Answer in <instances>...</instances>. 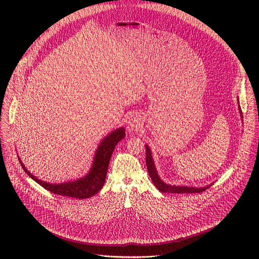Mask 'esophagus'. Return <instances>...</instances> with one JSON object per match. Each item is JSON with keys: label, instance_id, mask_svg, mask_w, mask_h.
Wrapping results in <instances>:
<instances>
[{"label": "esophagus", "instance_id": "34e87169", "mask_svg": "<svg viewBox=\"0 0 259 259\" xmlns=\"http://www.w3.org/2000/svg\"><path fill=\"white\" fill-rule=\"evenodd\" d=\"M141 128V118L138 115L131 116L127 121V129L129 131H138Z\"/></svg>", "mask_w": 259, "mask_h": 259}]
</instances>
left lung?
Masks as SVG:
<instances>
[{"instance_id":"left-lung-1","label":"left lung","mask_w":259,"mask_h":259,"mask_svg":"<svg viewBox=\"0 0 259 259\" xmlns=\"http://www.w3.org/2000/svg\"><path fill=\"white\" fill-rule=\"evenodd\" d=\"M238 102V109H239V113L240 116L242 117V113H241V109L239 106V100ZM146 146V165H147V169H148V173L150 175L151 181L154 184V186L159 190L160 192L162 193H199L205 191L206 189H208L211 185H208L206 187H188V186H175V185H169L166 184L165 182H162L159 178L158 172L155 168L154 165V160L152 157V152L149 148L148 145Z\"/></svg>"}]
</instances>
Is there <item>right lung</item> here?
<instances>
[{"label":"right lung","instance_id":"obj_1","mask_svg":"<svg viewBox=\"0 0 259 259\" xmlns=\"http://www.w3.org/2000/svg\"><path fill=\"white\" fill-rule=\"evenodd\" d=\"M125 128L120 127L116 130H113L112 132L109 133L106 138H104L100 143L97 151H95L92 166L89 172L84 176V178L77 179L73 182L70 181L61 184H50L42 180H38L25 168L20 157L19 160L24 171L29 175V178H31L34 182H36L38 185H40L46 190H48V191L62 196L74 197L79 199L89 198L97 194L103 188L109 167V161H110L114 148L119 141L125 138Z\"/></svg>","mask_w":259,"mask_h":259}]
</instances>
